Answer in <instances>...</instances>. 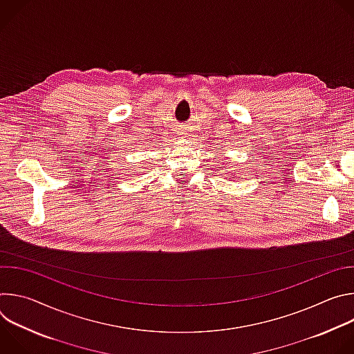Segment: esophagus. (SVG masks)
Masks as SVG:
<instances>
[{
	"label": "esophagus",
	"instance_id": "esophagus-1",
	"mask_svg": "<svg viewBox=\"0 0 354 354\" xmlns=\"http://www.w3.org/2000/svg\"><path fill=\"white\" fill-rule=\"evenodd\" d=\"M189 131H190V130H189L187 127H180V129L178 130V136H179V138H185V137H187V134H190Z\"/></svg>",
	"mask_w": 354,
	"mask_h": 354
}]
</instances>
